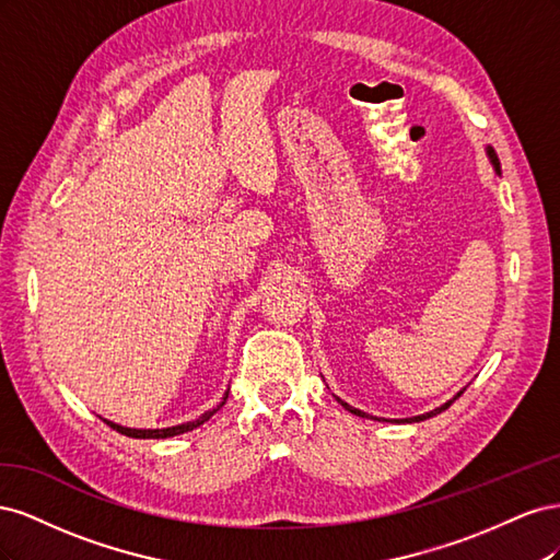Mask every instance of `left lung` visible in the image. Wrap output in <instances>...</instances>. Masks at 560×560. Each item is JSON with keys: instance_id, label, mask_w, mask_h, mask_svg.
<instances>
[{"instance_id": "1", "label": "left lung", "mask_w": 560, "mask_h": 560, "mask_svg": "<svg viewBox=\"0 0 560 560\" xmlns=\"http://www.w3.org/2000/svg\"><path fill=\"white\" fill-rule=\"evenodd\" d=\"M488 156H490V161H493V165H495V171L500 173V161H498V156H495V151H493V149H490V147H488ZM457 397H460V393H457ZM341 404L346 406V409H348L350 413H354V416H362V418H366V413H362L360 409H352V406H348L346 401H341ZM451 404H453V401H446L444 406H439V409H434V411H430V413H422V416H416V418H411V420H413V422H418V420H425V418H432V416H436V413H442V411H446Z\"/></svg>"}]
</instances>
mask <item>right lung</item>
Wrapping results in <instances>:
<instances>
[{
	"label": "right lung",
	"instance_id": "1",
	"mask_svg": "<svg viewBox=\"0 0 560 560\" xmlns=\"http://www.w3.org/2000/svg\"><path fill=\"white\" fill-rule=\"evenodd\" d=\"M229 397V395H226ZM226 397H224V401H226ZM224 401L217 406V409H212V411H208V413H202L200 418H196L194 422H184V425H175V428H165V430H130V428H121V425H116V422H109V420H105L109 428H114L116 432H121V434H126V436H132V439H165V436H175V434H184V432H189V430H194V428H198V425H202V422H206L212 413H217L219 409H222L224 406Z\"/></svg>",
	"mask_w": 560,
	"mask_h": 560
}]
</instances>
